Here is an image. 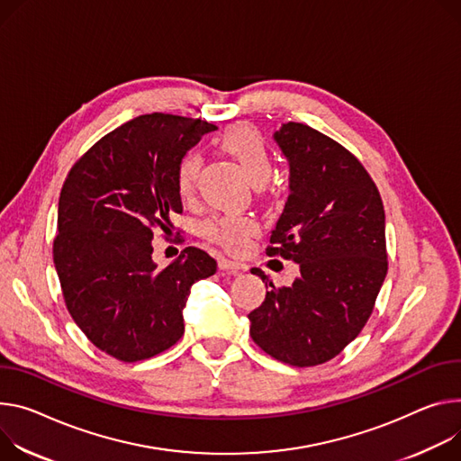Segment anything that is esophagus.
<instances>
[{"label": "esophagus", "mask_w": 461, "mask_h": 461, "mask_svg": "<svg viewBox=\"0 0 461 461\" xmlns=\"http://www.w3.org/2000/svg\"><path fill=\"white\" fill-rule=\"evenodd\" d=\"M219 268H221V270H231V272H237V270H240V265H239L237 261H231L230 258L221 256V258H219Z\"/></svg>", "instance_id": "obj_1"}]
</instances>
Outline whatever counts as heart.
I'll return each mask as SVG.
<instances>
[{"mask_svg": "<svg viewBox=\"0 0 461 461\" xmlns=\"http://www.w3.org/2000/svg\"><path fill=\"white\" fill-rule=\"evenodd\" d=\"M221 149L228 152L242 169L246 175L248 182L263 187L274 171V163L272 156L259 136V132L249 127V124H233L224 134L221 136ZM200 165L202 159L198 154H187L180 165H178V173H176V182H178V191L184 198L191 196L198 173H200ZM259 226L256 219L249 215H219L212 221H207L203 226V233L207 239H212L213 242L233 249V252H239V249L246 248L249 237H254L258 233Z\"/></svg>", "mask_w": 461, "mask_h": 461, "instance_id": "heart-1", "label": "heart"}]
</instances>
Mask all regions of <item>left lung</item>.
<instances>
[{
	"label": "left lung",
	"mask_w": 461,
	"mask_h": 461,
	"mask_svg": "<svg viewBox=\"0 0 461 461\" xmlns=\"http://www.w3.org/2000/svg\"><path fill=\"white\" fill-rule=\"evenodd\" d=\"M274 141L288 163V198L267 248L300 265L292 286L268 290L248 314L249 334L270 357L318 366L337 357L366 325L384 283V205L362 163L342 145L285 122ZM252 274L267 279L265 272Z\"/></svg>",
	"instance_id": "obj_1"
}]
</instances>
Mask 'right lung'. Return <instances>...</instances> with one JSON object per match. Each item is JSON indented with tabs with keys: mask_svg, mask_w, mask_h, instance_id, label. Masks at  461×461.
I'll return each instance as SVG.
<instances>
[{
	"mask_svg": "<svg viewBox=\"0 0 461 461\" xmlns=\"http://www.w3.org/2000/svg\"><path fill=\"white\" fill-rule=\"evenodd\" d=\"M212 131L200 119L140 115L99 140L62 187L53 246L62 294L80 330L117 360L175 346L193 283L217 272L193 246L165 268L152 261V228L182 213L178 165Z\"/></svg>",
	"mask_w": 461,
	"mask_h": 461,
	"instance_id": "obj_1",
	"label": "right lung"
}]
</instances>
